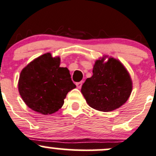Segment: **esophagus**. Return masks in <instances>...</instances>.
I'll return each mask as SVG.
<instances>
[{"instance_id":"esophagus-1","label":"esophagus","mask_w":156,"mask_h":156,"mask_svg":"<svg viewBox=\"0 0 156 156\" xmlns=\"http://www.w3.org/2000/svg\"><path fill=\"white\" fill-rule=\"evenodd\" d=\"M82 85H83V82H79V83H76V87H77L78 88H81Z\"/></svg>"}]
</instances>
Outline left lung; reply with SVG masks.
Returning <instances> with one entry per match:
<instances>
[{
    "mask_svg": "<svg viewBox=\"0 0 156 156\" xmlns=\"http://www.w3.org/2000/svg\"><path fill=\"white\" fill-rule=\"evenodd\" d=\"M132 89V80L120 62L109 58L97 60L93 75L86 79L81 92L87 103L94 109L111 112L124 104Z\"/></svg>",
    "mask_w": 156,
    "mask_h": 156,
    "instance_id": "obj_1",
    "label": "left lung"
}]
</instances>
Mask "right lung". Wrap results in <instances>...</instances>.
I'll return each mask as SVG.
<instances>
[{"instance_id": "add662e5", "label": "right lung", "mask_w": 156, "mask_h": 156, "mask_svg": "<svg viewBox=\"0 0 156 156\" xmlns=\"http://www.w3.org/2000/svg\"><path fill=\"white\" fill-rule=\"evenodd\" d=\"M59 57L50 53L31 62L21 72L18 91L33 111L43 115L57 112L64 104L67 94L76 88L67 68L59 67Z\"/></svg>"}]
</instances>
